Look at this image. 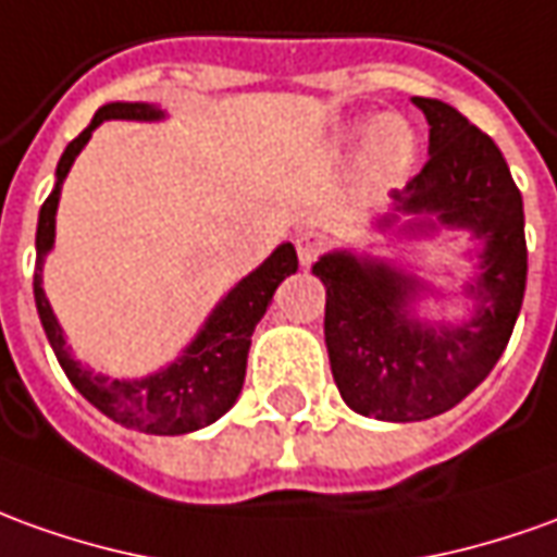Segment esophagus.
Returning a JSON list of instances; mask_svg holds the SVG:
<instances>
[{"mask_svg":"<svg viewBox=\"0 0 557 557\" xmlns=\"http://www.w3.org/2000/svg\"><path fill=\"white\" fill-rule=\"evenodd\" d=\"M324 245H327L324 233H318V230H306V233H300V236H297V257H300L302 267H312L315 257L324 251Z\"/></svg>","mask_w":557,"mask_h":557,"instance_id":"1","label":"esophagus"}]
</instances>
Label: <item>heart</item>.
Segmentation results:
<instances>
[{
    "mask_svg": "<svg viewBox=\"0 0 557 557\" xmlns=\"http://www.w3.org/2000/svg\"><path fill=\"white\" fill-rule=\"evenodd\" d=\"M345 141H367V157L375 178H397L416 157V136L400 117L351 124L345 129Z\"/></svg>",
    "mask_w": 557,
    "mask_h": 557,
    "instance_id": "b5f03b06",
    "label": "heart"
}]
</instances>
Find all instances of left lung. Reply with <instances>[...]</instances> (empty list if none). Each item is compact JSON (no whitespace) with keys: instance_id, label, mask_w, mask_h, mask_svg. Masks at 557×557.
Listing matches in <instances>:
<instances>
[{"instance_id":"8db88e82","label":"left lung","mask_w":557,"mask_h":557,"mask_svg":"<svg viewBox=\"0 0 557 557\" xmlns=\"http://www.w3.org/2000/svg\"><path fill=\"white\" fill-rule=\"evenodd\" d=\"M412 102L431 124V160L391 194V212L375 218V230L409 239L467 230L482 245L461 287L473 300L470 318H418L416 302L431 285L379 257L327 251L312 267L327 287L324 343L343 400L358 416L400 424L443 416L485 382L512 336L528 282L524 209L500 148L448 102Z\"/></svg>"}]
</instances>
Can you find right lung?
Returning a JSON list of instances; mask_svg holds the SVG:
<instances>
[{
	"label": "right lung",
	"mask_w": 557,
	"mask_h": 557,
	"mask_svg": "<svg viewBox=\"0 0 557 557\" xmlns=\"http://www.w3.org/2000/svg\"><path fill=\"white\" fill-rule=\"evenodd\" d=\"M163 117H166V111L157 109L151 102H109L96 111L90 126L78 139L69 141L60 163H57V182H53L51 197L45 199V206L38 212L33 294H36L38 318L48 333L53 355L84 400L94 403L102 416H109L111 421H117L124 428L154 433V436H178V433L209 428L239 400L251 333L272 302L275 287L282 285L287 275L297 272L294 245L282 242L255 272H248L236 287H230L221 302L209 312V318L202 321L197 336L184 345L182 355L163 370L141 375V379H109L72 358L63 327L53 315L51 302L41 287L45 257L51 255L53 236H57L60 190H63V182H66L75 157L90 141L96 126L102 121H163Z\"/></svg>",
	"instance_id": "right-lung-1"
}]
</instances>
